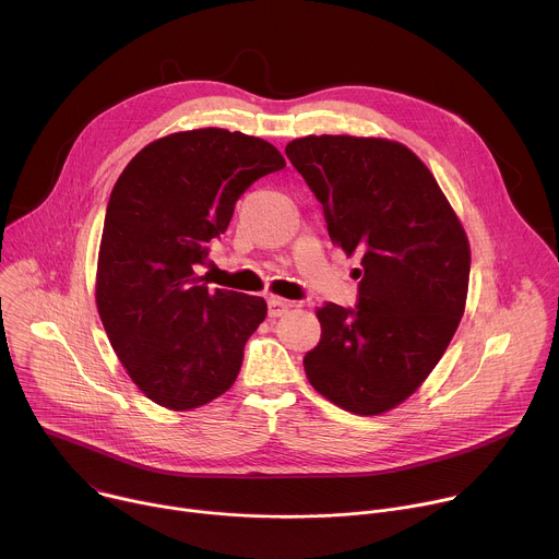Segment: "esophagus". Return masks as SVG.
Masks as SVG:
<instances>
[{
  "mask_svg": "<svg viewBox=\"0 0 559 559\" xmlns=\"http://www.w3.org/2000/svg\"><path fill=\"white\" fill-rule=\"evenodd\" d=\"M290 306H293V304H290V301H286V299L269 297V317H271V319H277V317L286 314Z\"/></svg>",
  "mask_w": 559,
  "mask_h": 559,
  "instance_id": "1",
  "label": "esophagus"
}]
</instances>
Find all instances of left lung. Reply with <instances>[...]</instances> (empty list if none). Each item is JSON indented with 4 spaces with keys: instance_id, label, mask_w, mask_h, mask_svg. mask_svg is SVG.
Masks as SVG:
<instances>
[{
    "instance_id": "obj_1",
    "label": "left lung",
    "mask_w": 559,
    "mask_h": 559,
    "mask_svg": "<svg viewBox=\"0 0 559 559\" xmlns=\"http://www.w3.org/2000/svg\"><path fill=\"white\" fill-rule=\"evenodd\" d=\"M286 157L323 207L328 234L358 251L354 308L317 310L310 384L336 406L378 415L404 402L443 356L463 317L469 247L430 170L402 144L308 135Z\"/></svg>"
}]
</instances>
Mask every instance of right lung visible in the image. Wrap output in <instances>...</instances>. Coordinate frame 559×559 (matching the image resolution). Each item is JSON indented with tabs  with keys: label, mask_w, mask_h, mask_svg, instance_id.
Listing matches in <instances>:
<instances>
[{
	"label": "right lung",
	"mask_w": 559,
	"mask_h": 559,
	"mask_svg": "<svg viewBox=\"0 0 559 559\" xmlns=\"http://www.w3.org/2000/svg\"><path fill=\"white\" fill-rule=\"evenodd\" d=\"M284 166L260 138L199 129L148 144L114 186L96 304L120 362L153 402L188 411L234 384L266 301L210 290L199 269L242 192Z\"/></svg>",
	"instance_id": "add662e5"
}]
</instances>
